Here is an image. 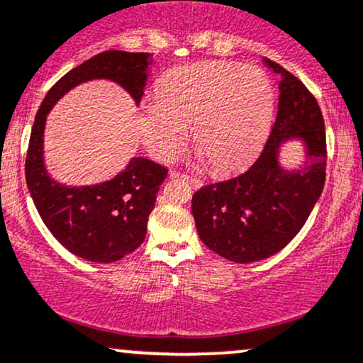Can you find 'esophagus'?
Wrapping results in <instances>:
<instances>
[{
    "instance_id": "obj_1",
    "label": "esophagus",
    "mask_w": 363,
    "mask_h": 363,
    "mask_svg": "<svg viewBox=\"0 0 363 363\" xmlns=\"http://www.w3.org/2000/svg\"><path fill=\"white\" fill-rule=\"evenodd\" d=\"M179 176L187 179V181H189L191 184L194 186V187H201V186H203V181H201V179L194 177V176H187V174H179V172H171V177H179Z\"/></svg>"
}]
</instances>
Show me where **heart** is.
<instances>
[{
    "label": "heart",
    "mask_w": 363,
    "mask_h": 363,
    "mask_svg": "<svg viewBox=\"0 0 363 363\" xmlns=\"http://www.w3.org/2000/svg\"><path fill=\"white\" fill-rule=\"evenodd\" d=\"M274 86L258 67L194 63L171 70L157 85V102H144L137 130L147 152L169 162L186 140L192 142L218 172L242 166L273 123Z\"/></svg>",
    "instance_id": "obj_1"
}]
</instances>
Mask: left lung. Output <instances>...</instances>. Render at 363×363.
Instances as JSON below:
<instances>
[{
    "label": "left lung",
    "mask_w": 363,
    "mask_h": 363,
    "mask_svg": "<svg viewBox=\"0 0 363 363\" xmlns=\"http://www.w3.org/2000/svg\"><path fill=\"white\" fill-rule=\"evenodd\" d=\"M263 63L281 77L277 121L263 152L246 172L201 187L191 204L201 241L242 264L269 258L298 235L322 196L327 166L325 123L315 97L278 63ZM288 141L302 145L298 168L281 162Z\"/></svg>",
    "instance_id": "1"
}]
</instances>
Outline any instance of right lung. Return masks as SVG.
<instances>
[{
    "label": "right lung",
    "mask_w": 363,
    "mask_h": 363,
    "mask_svg": "<svg viewBox=\"0 0 363 363\" xmlns=\"http://www.w3.org/2000/svg\"><path fill=\"white\" fill-rule=\"evenodd\" d=\"M152 65V53L108 50L63 75L41 102L31 128L26 186L45 226L70 253L95 263H112L135 251L145 240L149 214L167 169L145 157H132L110 181L67 186L50 176L45 164V125L58 100L91 80L121 85L140 104Z\"/></svg>",
    "instance_id": "obj_1"
}]
</instances>
